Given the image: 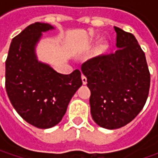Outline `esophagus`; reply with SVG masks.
<instances>
[{"label":"esophagus","instance_id":"obj_1","mask_svg":"<svg viewBox=\"0 0 158 158\" xmlns=\"http://www.w3.org/2000/svg\"><path fill=\"white\" fill-rule=\"evenodd\" d=\"M82 84H84V85H85V84L87 83V78H86L85 76H83V75L82 76Z\"/></svg>","mask_w":158,"mask_h":158}]
</instances>
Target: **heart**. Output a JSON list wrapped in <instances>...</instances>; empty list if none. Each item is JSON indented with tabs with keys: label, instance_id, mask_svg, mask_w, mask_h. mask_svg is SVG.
<instances>
[{
	"label": "heart",
	"instance_id": "1",
	"mask_svg": "<svg viewBox=\"0 0 158 158\" xmlns=\"http://www.w3.org/2000/svg\"><path fill=\"white\" fill-rule=\"evenodd\" d=\"M107 48H108V44H107V42H106V41H102L100 44L97 46L95 52H96L97 54L99 55V54H102L103 52H106Z\"/></svg>",
	"mask_w": 158,
	"mask_h": 158
}]
</instances>
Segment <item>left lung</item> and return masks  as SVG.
Returning a JSON list of instances; mask_svg holds the SVG:
<instances>
[{
  "mask_svg": "<svg viewBox=\"0 0 158 158\" xmlns=\"http://www.w3.org/2000/svg\"><path fill=\"white\" fill-rule=\"evenodd\" d=\"M118 50L92 58L82 65L90 90L89 106L95 122L117 129L142 111L149 95L150 75L145 54L135 37L114 26Z\"/></svg>",
  "mask_w": 158,
  "mask_h": 158,
  "instance_id": "8db88e82",
  "label": "left lung"
}]
</instances>
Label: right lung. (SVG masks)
<instances>
[{
  "mask_svg": "<svg viewBox=\"0 0 158 158\" xmlns=\"http://www.w3.org/2000/svg\"><path fill=\"white\" fill-rule=\"evenodd\" d=\"M49 23H35L12 40L6 60L5 86L17 113L36 127H52L62 119L72 97L82 86L81 72H56L41 62L36 46L42 32L53 30Z\"/></svg>",
  "mask_w": 158,
  "mask_h": 158,
  "instance_id": "obj_1",
  "label": "right lung"
}]
</instances>
